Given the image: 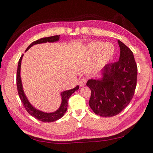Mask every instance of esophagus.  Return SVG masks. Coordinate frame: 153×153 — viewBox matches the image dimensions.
Instances as JSON below:
<instances>
[{"mask_svg":"<svg viewBox=\"0 0 153 153\" xmlns=\"http://www.w3.org/2000/svg\"><path fill=\"white\" fill-rule=\"evenodd\" d=\"M86 82H87V80H86V79H85V78H82L81 79L79 80V85H80V86H81V87H83V86L85 85V84H86Z\"/></svg>","mask_w":153,"mask_h":153,"instance_id":"esophagus-1","label":"esophagus"}]
</instances>
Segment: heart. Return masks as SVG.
Masks as SVG:
<instances>
[{"instance_id":"1","label":"heart","mask_w":153,"mask_h":153,"mask_svg":"<svg viewBox=\"0 0 153 153\" xmlns=\"http://www.w3.org/2000/svg\"><path fill=\"white\" fill-rule=\"evenodd\" d=\"M115 52V49L111 43H104L102 41H93L85 48V53L90 58L97 57L96 65L102 67L109 61Z\"/></svg>"}]
</instances>
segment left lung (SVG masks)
I'll list each match as a JSON object with an SVG mask.
<instances>
[{"instance_id":"8db88e82","label":"left lung","mask_w":153,"mask_h":153,"mask_svg":"<svg viewBox=\"0 0 153 153\" xmlns=\"http://www.w3.org/2000/svg\"><path fill=\"white\" fill-rule=\"evenodd\" d=\"M120 55L117 62L108 63L100 79H89L91 90L89 105L94 112L103 117L120 113L131 101L137 86V65L131 50L118 41Z\"/></svg>"}]
</instances>
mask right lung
Masks as SVG:
<instances>
[{
	"label": "right lung",
	"instance_id": "add662e5",
	"mask_svg": "<svg viewBox=\"0 0 153 153\" xmlns=\"http://www.w3.org/2000/svg\"><path fill=\"white\" fill-rule=\"evenodd\" d=\"M60 35H55L52 36V37H44L41 38L40 39H38L37 41L33 42L27 48L26 51L29 49H30L33 45H36V44H40L43 43H53L55 41H58L59 40ZM23 55H21L20 57V59L18 63V68H17V72H16V86H17V90L19 96L20 97V99L23 104V106L25 108L29 114L31 115L33 117L37 119L39 121L44 122V123H51V122H54L55 120H59L62 116L64 115V114L66 112L68 109V102L69 98V97L74 92H75L76 90L79 89V85H77L76 87L71 89L69 90H66L64 91H62L61 94L62 96V104H61L60 107L58 108V110L55 111L51 113H47L42 112L37 109H36L33 105L30 104L29 102L28 99L25 94L23 85H22L21 78V61L23 59Z\"/></svg>",
	"mask_w": 153,
	"mask_h": 153
}]
</instances>
